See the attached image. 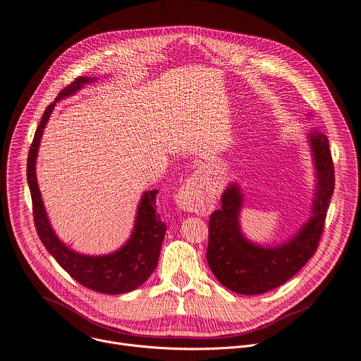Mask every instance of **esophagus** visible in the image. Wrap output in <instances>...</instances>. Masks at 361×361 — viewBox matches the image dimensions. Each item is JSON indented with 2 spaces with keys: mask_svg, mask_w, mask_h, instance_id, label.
Segmentation results:
<instances>
[{
  "mask_svg": "<svg viewBox=\"0 0 361 361\" xmlns=\"http://www.w3.org/2000/svg\"><path fill=\"white\" fill-rule=\"evenodd\" d=\"M209 182L202 172L193 173L176 193V202L182 209L192 212H205L209 202Z\"/></svg>",
  "mask_w": 361,
  "mask_h": 361,
  "instance_id": "obj_1",
  "label": "esophagus"
}]
</instances>
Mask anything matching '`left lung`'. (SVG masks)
<instances>
[{
	"label": "left lung",
	"mask_w": 361,
	"mask_h": 361,
	"mask_svg": "<svg viewBox=\"0 0 361 361\" xmlns=\"http://www.w3.org/2000/svg\"><path fill=\"white\" fill-rule=\"evenodd\" d=\"M317 190L312 216L298 234L277 247H262L248 241L240 230L241 190L230 185L221 197V208L209 216L207 262L221 285L241 295H259L288 282L315 255L334 193V163L328 138L314 130L310 134Z\"/></svg>",
	"instance_id": "left-lung-1"
}]
</instances>
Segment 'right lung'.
I'll use <instances>...</instances> for the list:
<instances>
[{"label":"right lung","mask_w":361,"mask_h":361,"mask_svg":"<svg viewBox=\"0 0 361 361\" xmlns=\"http://www.w3.org/2000/svg\"><path fill=\"white\" fill-rule=\"evenodd\" d=\"M94 80V78L88 76L76 78L71 85L59 92L54 102L44 109L42 121L35 133L29 157H27V182L32 193L35 226L46 250L82 286L101 293L120 295L143 285L157 266L166 233V226L156 211L159 190L153 189L145 192L137 209L133 234L120 250L106 256H84L72 252L51 230L36 179L37 150L54 104L73 95Z\"/></svg>","instance_id":"1"}]
</instances>
